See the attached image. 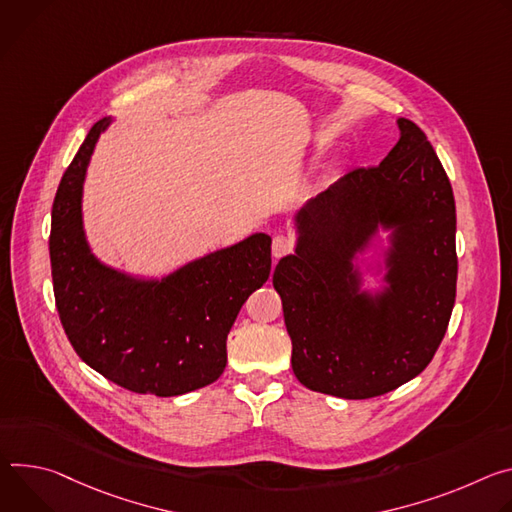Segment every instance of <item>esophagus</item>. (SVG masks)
I'll list each match as a JSON object with an SVG mask.
<instances>
[{"label":"esophagus","instance_id":"obj_1","mask_svg":"<svg viewBox=\"0 0 512 512\" xmlns=\"http://www.w3.org/2000/svg\"><path fill=\"white\" fill-rule=\"evenodd\" d=\"M291 250H293V240L289 236H282V234L274 236V240H272V256L274 258L287 256Z\"/></svg>","mask_w":512,"mask_h":512}]
</instances>
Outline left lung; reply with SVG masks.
Segmentation results:
<instances>
[{
	"mask_svg": "<svg viewBox=\"0 0 512 512\" xmlns=\"http://www.w3.org/2000/svg\"><path fill=\"white\" fill-rule=\"evenodd\" d=\"M399 142L372 168H356L295 213V254L272 285L293 342V372L315 392L372 399L421 374L456 303V201L423 130L396 120ZM390 231L385 287L361 291L355 264Z\"/></svg>",
	"mask_w": 512,
	"mask_h": 512,
	"instance_id": "obj_1",
	"label": "left lung"
}]
</instances>
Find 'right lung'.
Listing matches in <instances>:
<instances>
[{
	"label": "right lung",
	"mask_w": 512,
	"mask_h": 512,
	"mask_svg": "<svg viewBox=\"0 0 512 512\" xmlns=\"http://www.w3.org/2000/svg\"><path fill=\"white\" fill-rule=\"evenodd\" d=\"M99 120L65 170L52 203L50 268L56 309L79 358L138 394L177 396L215 382L225 339L246 299L270 274V236L209 252L162 278H138L97 260L83 230V183Z\"/></svg>",
	"instance_id": "obj_1"
}]
</instances>
